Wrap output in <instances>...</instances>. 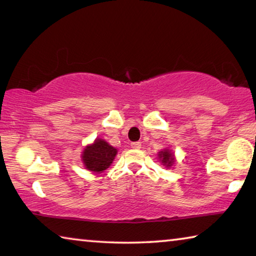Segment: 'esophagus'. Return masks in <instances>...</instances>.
Returning a JSON list of instances; mask_svg holds the SVG:
<instances>
[{"label": "esophagus", "mask_w": 256, "mask_h": 256, "mask_svg": "<svg viewBox=\"0 0 256 256\" xmlns=\"http://www.w3.org/2000/svg\"><path fill=\"white\" fill-rule=\"evenodd\" d=\"M131 146L133 149H141V142H132Z\"/></svg>", "instance_id": "esophagus-1"}]
</instances>
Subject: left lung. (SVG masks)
<instances>
[{"instance_id": "obj_1", "label": "left lung", "mask_w": 256, "mask_h": 256, "mask_svg": "<svg viewBox=\"0 0 256 256\" xmlns=\"http://www.w3.org/2000/svg\"><path fill=\"white\" fill-rule=\"evenodd\" d=\"M158 157L160 159V162H162L164 166H166L167 168L172 167V164L175 162L174 154H172V151H170L168 149H164L160 151V152L158 154Z\"/></svg>"}]
</instances>
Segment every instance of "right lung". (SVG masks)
I'll use <instances>...</instances> for the list:
<instances>
[{
	"label": "right lung",
	"mask_w": 256,
	"mask_h": 256,
	"mask_svg": "<svg viewBox=\"0 0 256 256\" xmlns=\"http://www.w3.org/2000/svg\"><path fill=\"white\" fill-rule=\"evenodd\" d=\"M118 154L114 146L108 144L105 140L96 138L92 144L86 146L82 152V162L86 167L92 172H102L110 166Z\"/></svg>",
	"instance_id": "add662e5"
}]
</instances>
